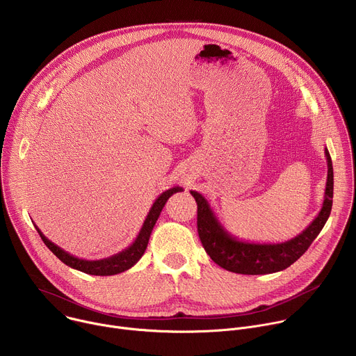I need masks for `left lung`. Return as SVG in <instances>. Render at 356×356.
Segmentation results:
<instances>
[{
  "label": "left lung",
  "mask_w": 356,
  "mask_h": 356,
  "mask_svg": "<svg viewBox=\"0 0 356 356\" xmlns=\"http://www.w3.org/2000/svg\"><path fill=\"white\" fill-rule=\"evenodd\" d=\"M328 166L323 207L313 222L297 236L280 243L246 242L231 235L218 221L209 201L197 191H190L197 202V231L200 241L210 258L225 270L239 275H268L280 272L293 265L325 225L334 194V172L330 152L325 147Z\"/></svg>",
  "instance_id": "left-lung-1"
}]
</instances>
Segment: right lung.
Listing matches in <instances>:
<instances>
[{"label": "right lung", "mask_w": 356, "mask_h": 356, "mask_svg": "<svg viewBox=\"0 0 356 356\" xmlns=\"http://www.w3.org/2000/svg\"><path fill=\"white\" fill-rule=\"evenodd\" d=\"M183 188L181 187H172L166 191H163L154 202V206L150 207L145 221H143V225L139 231V234L136 235L135 241L124 250L115 253V255L110 257V258H104V259H98V261H87V259H80V258H76L73 255H70L69 252H66L65 249H62L60 246L55 245L52 241H49L43 234L42 231L35 225L36 231L39 232L42 241L44 242V245L52 250L55 255L67 266L76 269V270H80L83 273H87V275H94V276H111V275H118V273H122L128 269H131L145 253L146 250V246H147V242H149V238H150V234H152V229H154L166 201L169 200L170 195H173L177 191H181Z\"/></svg>", "instance_id": "add662e5"}]
</instances>
